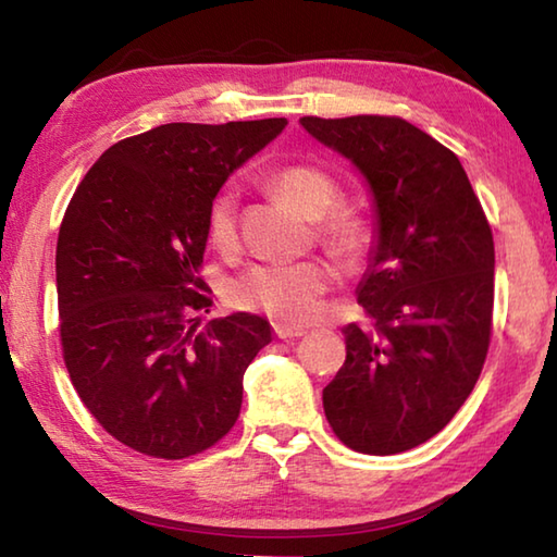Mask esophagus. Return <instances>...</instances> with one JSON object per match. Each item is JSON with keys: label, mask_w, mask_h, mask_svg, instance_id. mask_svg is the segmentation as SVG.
Segmentation results:
<instances>
[{"label": "esophagus", "mask_w": 557, "mask_h": 557, "mask_svg": "<svg viewBox=\"0 0 557 557\" xmlns=\"http://www.w3.org/2000/svg\"><path fill=\"white\" fill-rule=\"evenodd\" d=\"M275 334H277V338H297V336H305L307 329L289 326V324H275Z\"/></svg>", "instance_id": "obj_1"}]
</instances>
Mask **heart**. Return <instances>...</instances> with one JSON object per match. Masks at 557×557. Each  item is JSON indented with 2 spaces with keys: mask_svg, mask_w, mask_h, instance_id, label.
<instances>
[{
  "mask_svg": "<svg viewBox=\"0 0 557 557\" xmlns=\"http://www.w3.org/2000/svg\"><path fill=\"white\" fill-rule=\"evenodd\" d=\"M270 186L280 199L307 219H314L317 238L338 260H354L363 250L369 228L354 209H333L338 186L317 166H285L272 174ZM209 240L228 250L238 238V194L225 188L209 206ZM332 285V272L314 260L289 265H256L233 282L228 297L235 307L252 309L285 324L309 322L319 312V299Z\"/></svg>",
  "mask_w": 557,
  "mask_h": 557,
  "instance_id": "obj_1",
  "label": "heart"
}]
</instances>
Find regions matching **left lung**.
<instances>
[{"label":"left lung","instance_id":"1","mask_svg":"<svg viewBox=\"0 0 557 557\" xmlns=\"http://www.w3.org/2000/svg\"><path fill=\"white\" fill-rule=\"evenodd\" d=\"M373 196L369 270L356 287L371 326H344L326 385L336 437L398 455L435 437L482 373L492 338L494 238L455 152L400 117H301Z\"/></svg>","mask_w":557,"mask_h":557}]
</instances>
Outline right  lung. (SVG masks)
I'll return each mask as SVG.
<instances>
[{
	"instance_id": "1",
	"label": "right lung",
	"mask_w": 557,
	"mask_h": 557,
	"mask_svg": "<svg viewBox=\"0 0 557 557\" xmlns=\"http://www.w3.org/2000/svg\"><path fill=\"white\" fill-rule=\"evenodd\" d=\"M285 117L169 122L102 152L75 188L55 245L63 361L106 432L159 459L215 445L240 414L243 373L270 322L233 312L201 332L206 219L235 169Z\"/></svg>"
}]
</instances>
